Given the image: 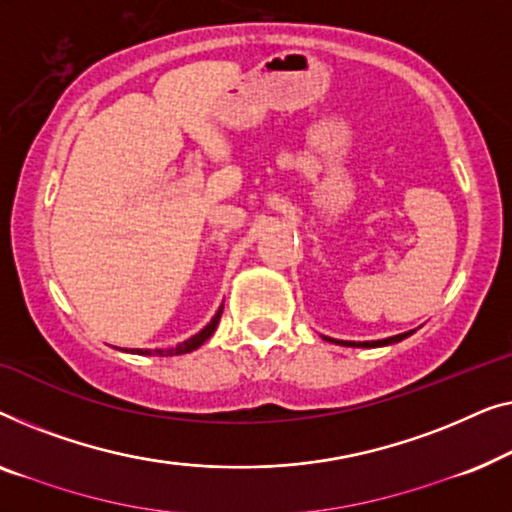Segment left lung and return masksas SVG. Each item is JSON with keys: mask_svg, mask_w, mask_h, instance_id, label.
<instances>
[{"mask_svg": "<svg viewBox=\"0 0 512 512\" xmlns=\"http://www.w3.org/2000/svg\"><path fill=\"white\" fill-rule=\"evenodd\" d=\"M413 331H403V334L397 336H390V338H383V341H338V338H329L325 336V341L329 343H338V345H348V348H380V345H390V343H399L403 338H408Z\"/></svg>", "mask_w": 512, "mask_h": 512, "instance_id": "8db88e82", "label": "left lung"}]
</instances>
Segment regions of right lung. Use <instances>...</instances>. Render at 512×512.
<instances>
[{"label":"right lung","instance_id":"obj_1","mask_svg":"<svg viewBox=\"0 0 512 512\" xmlns=\"http://www.w3.org/2000/svg\"><path fill=\"white\" fill-rule=\"evenodd\" d=\"M220 315H222V306L218 308V313L213 315V320L208 322V325L199 331V334H194V336H190L187 338V341H183V343H178L176 348H167V350H132L134 355H157V357H171V355H185V352H192V350H197L201 343L204 341H208V338L213 336V331H215V327H218V322H220Z\"/></svg>","mask_w":512,"mask_h":512}]
</instances>
